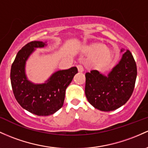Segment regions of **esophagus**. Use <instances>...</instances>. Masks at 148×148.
Wrapping results in <instances>:
<instances>
[{
  "mask_svg": "<svg viewBox=\"0 0 148 148\" xmlns=\"http://www.w3.org/2000/svg\"><path fill=\"white\" fill-rule=\"evenodd\" d=\"M77 69L79 72H83V71H84V67H83V66L81 65V64L77 65Z\"/></svg>",
  "mask_w": 148,
  "mask_h": 148,
  "instance_id": "1",
  "label": "esophagus"
}]
</instances>
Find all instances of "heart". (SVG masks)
<instances>
[{"label":"heart","mask_w":148,"mask_h":148,"mask_svg":"<svg viewBox=\"0 0 148 148\" xmlns=\"http://www.w3.org/2000/svg\"><path fill=\"white\" fill-rule=\"evenodd\" d=\"M86 52L92 55L90 58V62L92 65L97 67H104L107 66L111 61L112 55L108 48H105V45L94 44L87 48ZM108 53V54H105Z\"/></svg>","instance_id":"heart-1"}]
</instances>
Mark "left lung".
<instances>
[{"label": "left lung", "instance_id": "obj_1", "mask_svg": "<svg viewBox=\"0 0 148 148\" xmlns=\"http://www.w3.org/2000/svg\"><path fill=\"white\" fill-rule=\"evenodd\" d=\"M123 52L122 58L108 75L97 70L86 73L85 94L88 101L101 111H112L124 105L134 92L137 77V67L129 50Z\"/></svg>", "mask_w": 148, "mask_h": 148}]
</instances>
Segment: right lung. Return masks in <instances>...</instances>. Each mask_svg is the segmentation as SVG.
I'll list each match as a JSON object with an SVG mask.
<instances>
[{
    "label": "right lung",
    "instance_id": "add662e5",
    "mask_svg": "<svg viewBox=\"0 0 148 148\" xmlns=\"http://www.w3.org/2000/svg\"><path fill=\"white\" fill-rule=\"evenodd\" d=\"M42 41L29 42L17 53L11 66L10 80L15 99L24 109L38 116L51 115L62 107L65 90L78 72L76 66L55 72L44 84H35L27 79L25 64L36 48H43Z\"/></svg>",
    "mask_w": 148,
    "mask_h": 148
}]
</instances>
